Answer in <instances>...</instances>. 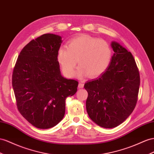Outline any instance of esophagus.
<instances>
[{
    "label": "esophagus",
    "instance_id": "1",
    "mask_svg": "<svg viewBox=\"0 0 154 154\" xmlns=\"http://www.w3.org/2000/svg\"><path fill=\"white\" fill-rule=\"evenodd\" d=\"M84 87V84L82 82H79V84L78 85V88H82Z\"/></svg>",
    "mask_w": 154,
    "mask_h": 154
}]
</instances>
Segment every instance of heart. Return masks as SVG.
Here are the masks:
<instances>
[{"label": "heart", "instance_id": "1", "mask_svg": "<svg viewBox=\"0 0 154 154\" xmlns=\"http://www.w3.org/2000/svg\"><path fill=\"white\" fill-rule=\"evenodd\" d=\"M111 47L103 39L82 34L73 38L68 45L62 46L57 52V60L67 77H72L75 68L76 75L96 77L108 68L111 59Z\"/></svg>", "mask_w": 154, "mask_h": 154}]
</instances>
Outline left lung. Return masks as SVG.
<instances>
[{
    "instance_id": "1",
    "label": "left lung",
    "mask_w": 154,
    "mask_h": 154,
    "mask_svg": "<svg viewBox=\"0 0 154 154\" xmlns=\"http://www.w3.org/2000/svg\"><path fill=\"white\" fill-rule=\"evenodd\" d=\"M113 56L107 69L84 87L88 92L86 107L93 122L104 128L121 124L135 109L140 75L132 54L112 42Z\"/></svg>"
}]
</instances>
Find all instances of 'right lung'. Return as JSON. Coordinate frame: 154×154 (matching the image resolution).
<instances>
[{
    "mask_svg": "<svg viewBox=\"0 0 154 154\" xmlns=\"http://www.w3.org/2000/svg\"><path fill=\"white\" fill-rule=\"evenodd\" d=\"M62 38L45 34L32 39L19 53L12 86L21 115L34 127L53 128L65 115L66 99L76 93L78 81L60 73L57 60Z\"/></svg>",
    "mask_w": 154,
    "mask_h": 154,
    "instance_id": "obj_1",
    "label": "right lung"
}]
</instances>
